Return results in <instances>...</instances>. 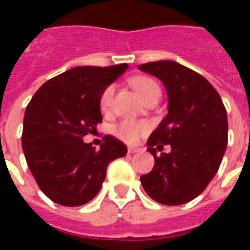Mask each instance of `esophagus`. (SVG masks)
Returning <instances> with one entry per match:
<instances>
[{
  "mask_svg": "<svg viewBox=\"0 0 250 250\" xmlns=\"http://www.w3.org/2000/svg\"><path fill=\"white\" fill-rule=\"evenodd\" d=\"M139 151H141V148H138V147H128V154H135Z\"/></svg>",
  "mask_w": 250,
  "mask_h": 250,
  "instance_id": "esophagus-1",
  "label": "esophagus"
}]
</instances>
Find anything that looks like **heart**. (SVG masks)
<instances>
[{
	"label": "heart",
	"instance_id": "1",
	"mask_svg": "<svg viewBox=\"0 0 250 250\" xmlns=\"http://www.w3.org/2000/svg\"><path fill=\"white\" fill-rule=\"evenodd\" d=\"M132 87L135 88V91L139 93L145 102L151 98H159L161 96V87L154 79L147 76H138L134 77L131 80ZM115 95V85L109 84L104 88L100 96H99V107L102 112H108L111 107H112V102H114ZM150 128V125L147 122H138V120H123L119 125L114 127L115 136H118L125 143H135L141 135L146 134Z\"/></svg>",
	"mask_w": 250,
	"mask_h": 250
}]
</instances>
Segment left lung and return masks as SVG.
Wrapping results in <instances>:
<instances>
[{
  "instance_id": "1",
  "label": "left lung",
  "mask_w": 250,
  "mask_h": 250,
  "mask_svg": "<svg viewBox=\"0 0 250 250\" xmlns=\"http://www.w3.org/2000/svg\"><path fill=\"white\" fill-rule=\"evenodd\" d=\"M141 71L165 84L168 112L147 141L155 165L141 184L154 201L182 205L204 191L218 171L228 145V116L215 88L177 62H147ZM165 144L172 151L156 155Z\"/></svg>"
}]
</instances>
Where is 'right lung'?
Listing matches in <instances>:
<instances>
[{"label": "right lung", "instance_id": "obj_1", "mask_svg": "<svg viewBox=\"0 0 250 250\" xmlns=\"http://www.w3.org/2000/svg\"><path fill=\"white\" fill-rule=\"evenodd\" d=\"M127 64L76 66L44 83L25 109L22 148L41 191L62 206H82L96 197L109 162L127 154L123 142L103 138L100 150L84 143L103 118L99 96Z\"/></svg>", "mask_w": 250, "mask_h": 250}]
</instances>
